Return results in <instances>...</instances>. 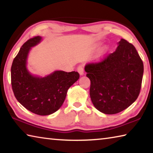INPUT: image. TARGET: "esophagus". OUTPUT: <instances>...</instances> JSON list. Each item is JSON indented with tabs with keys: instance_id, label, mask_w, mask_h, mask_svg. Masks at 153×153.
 <instances>
[{
	"instance_id": "1",
	"label": "esophagus",
	"mask_w": 153,
	"mask_h": 153,
	"mask_svg": "<svg viewBox=\"0 0 153 153\" xmlns=\"http://www.w3.org/2000/svg\"><path fill=\"white\" fill-rule=\"evenodd\" d=\"M77 71L79 74L80 76H83L84 74V66L83 65H79L77 69Z\"/></svg>"
}]
</instances>
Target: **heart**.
<instances>
[{
	"label": "heart",
	"mask_w": 153,
	"mask_h": 153,
	"mask_svg": "<svg viewBox=\"0 0 153 153\" xmlns=\"http://www.w3.org/2000/svg\"><path fill=\"white\" fill-rule=\"evenodd\" d=\"M105 49H103L102 51V53H105Z\"/></svg>",
	"instance_id": "b5f03b06"
}]
</instances>
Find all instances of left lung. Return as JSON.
I'll return each instance as SVG.
<instances>
[{
    "label": "left lung",
    "instance_id": "1",
    "mask_svg": "<svg viewBox=\"0 0 153 153\" xmlns=\"http://www.w3.org/2000/svg\"><path fill=\"white\" fill-rule=\"evenodd\" d=\"M115 51L98 63L85 67L90 80V96L94 107L116 114L136 101L141 88L144 65L131 44L121 39Z\"/></svg>",
    "mask_w": 153,
    "mask_h": 153
}]
</instances>
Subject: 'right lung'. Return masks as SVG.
<instances>
[{
  "label": "right lung",
  "mask_w": 153,
  "mask_h": 153,
  "mask_svg": "<svg viewBox=\"0 0 153 153\" xmlns=\"http://www.w3.org/2000/svg\"><path fill=\"white\" fill-rule=\"evenodd\" d=\"M42 40L36 36L24 44L13 61L11 85L15 98L21 105L39 115H48L60 108L67 90L79 78L77 71H55L45 77L28 70L27 59L32 47Z\"/></svg>",
  "instance_id": "obj_1"
}]
</instances>
